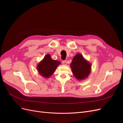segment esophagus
Segmentation results:
<instances>
[{"instance_id":"esophagus-1","label":"esophagus","mask_w":123,"mask_h":123,"mask_svg":"<svg viewBox=\"0 0 123 123\" xmlns=\"http://www.w3.org/2000/svg\"><path fill=\"white\" fill-rule=\"evenodd\" d=\"M62 65H67V61L66 60H64L62 61Z\"/></svg>"}]
</instances>
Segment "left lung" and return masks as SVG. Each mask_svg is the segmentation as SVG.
Segmentation results:
<instances>
[{"label":"left lung","mask_w":123,"mask_h":123,"mask_svg":"<svg viewBox=\"0 0 123 123\" xmlns=\"http://www.w3.org/2000/svg\"><path fill=\"white\" fill-rule=\"evenodd\" d=\"M70 66L74 76L77 80L86 79L90 73L91 65L81 54H77L73 57Z\"/></svg>","instance_id":"left-lung-1"}]
</instances>
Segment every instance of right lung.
<instances>
[{
  "instance_id": "right-lung-1",
  "label": "right lung",
  "mask_w": 123,
  "mask_h": 123,
  "mask_svg": "<svg viewBox=\"0 0 123 123\" xmlns=\"http://www.w3.org/2000/svg\"><path fill=\"white\" fill-rule=\"evenodd\" d=\"M60 64L59 61L53 60L50 55L47 54L37 65V70L41 75L48 78L54 73L56 68Z\"/></svg>"
}]
</instances>
